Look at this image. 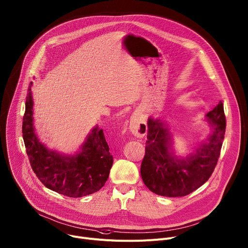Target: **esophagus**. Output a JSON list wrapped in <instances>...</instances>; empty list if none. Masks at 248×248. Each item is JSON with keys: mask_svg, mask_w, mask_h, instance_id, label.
Returning <instances> with one entry per match:
<instances>
[{"mask_svg": "<svg viewBox=\"0 0 248 248\" xmlns=\"http://www.w3.org/2000/svg\"><path fill=\"white\" fill-rule=\"evenodd\" d=\"M129 130L134 137L142 139L147 132L146 123L139 115H133L129 120Z\"/></svg>", "mask_w": 248, "mask_h": 248, "instance_id": "34e87169", "label": "esophagus"}]
</instances>
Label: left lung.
Instances as JSON below:
<instances>
[{"instance_id":"obj_1","label":"left lung","mask_w":248,"mask_h":248,"mask_svg":"<svg viewBox=\"0 0 248 248\" xmlns=\"http://www.w3.org/2000/svg\"><path fill=\"white\" fill-rule=\"evenodd\" d=\"M206 117L211 133L196 152L185 158L174 155L171 148L172 134L167 123L148 119L140 174L143 183L151 192L165 197H183L208 181L217 163L226 132L222 102L219 101Z\"/></svg>"}]
</instances>
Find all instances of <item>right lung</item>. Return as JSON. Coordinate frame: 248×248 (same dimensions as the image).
<instances>
[{
  "mask_svg": "<svg viewBox=\"0 0 248 248\" xmlns=\"http://www.w3.org/2000/svg\"><path fill=\"white\" fill-rule=\"evenodd\" d=\"M31 86L32 82L28 89L22 138L33 172L46 188L67 197L80 198L99 191L114 162L103 129L95 126L74 155L49 150L34 132Z\"/></svg>",
  "mask_w": 248,
  "mask_h": 248,
  "instance_id": "add662e5",
  "label": "right lung"
}]
</instances>
